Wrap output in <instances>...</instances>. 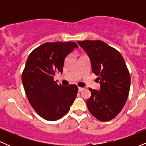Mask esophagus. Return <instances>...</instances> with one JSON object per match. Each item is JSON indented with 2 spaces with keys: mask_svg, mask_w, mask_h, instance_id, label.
Instances as JSON below:
<instances>
[{
  "mask_svg": "<svg viewBox=\"0 0 146 146\" xmlns=\"http://www.w3.org/2000/svg\"><path fill=\"white\" fill-rule=\"evenodd\" d=\"M84 89V88H82V87H78V90L79 91H82Z\"/></svg>",
  "mask_w": 146,
  "mask_h": 146,
  "instance_id": "esophagus-1",
  "label": "esophagus"
}]
</instances>
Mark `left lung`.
Segmentation results:
<instances>
[{"label":"left lung","instance_id":"obj_1","mask_svg":"<svg viewBox=\"0 0 146 146\" xmlns=\"http://www.w3.org/2000/svg\"><path fill=\"white\" fill-rule=\"evenodd\" d=\"M78 44L89 57L92 71L100 84L99 90L89 88L88 109L100 121H110L121 112L130 91V75L124 60L119 52L101 40Z\"/></svg>","mask_w":146,"mask_h":146}]
</instances>
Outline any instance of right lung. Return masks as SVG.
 Returning <instances> with one entry per match:
<instances>
[{"label":"right lung","instance_id":"add662e5","mask_svg":"<svg viewBox=\"0 0 146 146\" xmlns=\"http://www.w3.org/2000/svg\"><path fill=\"white\" fill-rule=\"evenodd\" d=\"M78 48L74 42H46L28 57L22 82L30 104L44 119L56 121L62 117L76 98V85L64 86L53 78L57 72L62 73L65 58Z\"/></svg>","mask_w":146,"mask_h":146}]
</instances>
